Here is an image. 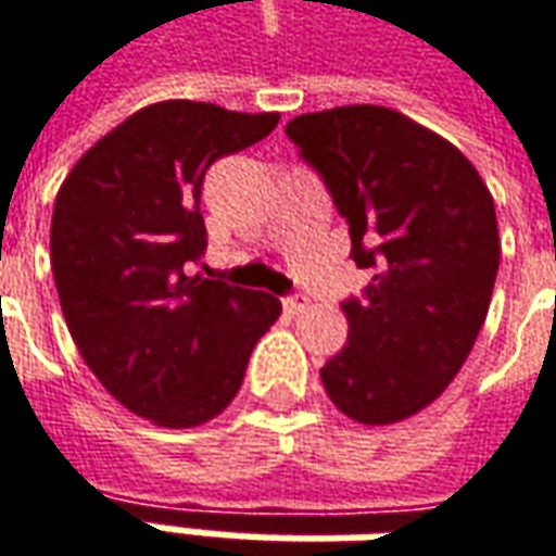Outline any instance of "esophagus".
I'll return each mask as SVG.
<instances>
[{
	"label": "esophagus",
	"instance_id": "1",
	"mask_svg": "<svg viewBox=\"0 0 556 556\" xmlns=\"http://www.w3.org/2000/svg\"><path fill=\"white\" fill-rule=\"evenodd\" d=\"M282 307H286V314H301L304 307H311V301L304 295H289L282 298Z\"/></svg>",
	"mask_w": 556,
	"mask_h": 556
}]
</instances>
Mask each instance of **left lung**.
<instances>
[{
	"label": "left lung",
	"mask_w": 556,
	"mask_h": 556,
	"mask_svg": "<svg viewBox=\"0 0 556 556\" xmlns=\"http://www.w3.org/2000/svg\"><path fill=\"white\" fill-rule=\"evenodd\" d=\"M286 135L351 224V258L372 270L344 301L348 344L323 388L359 425H393L446 391L486 319L502 242L470 160L391 106L301 113Z\"/></svg>",
	"instance_id": "left-lung-1"
}]
</instances>
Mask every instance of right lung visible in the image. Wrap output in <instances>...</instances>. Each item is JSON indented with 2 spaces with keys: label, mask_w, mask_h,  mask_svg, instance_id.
Returning <instances> with one entry per match:
<instances>
[{
  "label": "right lung",
  "mask_w": 556,
  "mask_h": 556,
  "mask_svg": "<svg viewBox=\"0 0 556 556\" xmlns=\"http://www.w3.org/2000/svg\"><path fill=\"white\" fill-rule=\"evenodd\" d=\"M279 113L163 101L73 165L51 215V274L88 369L125 409L197 428L237 396L277 298L190 277L205 252L208 165L258 144Z\"/></svg>",
  "instance_id": "add662e5"
}]
</instances>
